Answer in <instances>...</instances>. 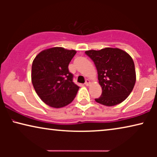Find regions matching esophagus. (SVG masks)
<instances>
[{
	"label": "esophagus",
	"mask_w": 157,
	"mask_h": 157,
	"mask_svg": "<svg viewBox=\"0 0 157 157\" xmlns=\"http://www.w3.org/2000/svg\"><path fill=\"white\" fill-rule=\"evenodd\" d=\"M90 84H91V81H90V80H89V79H86V82H85V85L86 86H89Z\"/></svg>",
	"instance_id": "1"
}]
</instances>
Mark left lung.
I'll list each match as a JSON object with an SVG mask.
<instances>
[{
	"label": "left lung",
	"mask_w": 157,
	"mask_h": 157,
	"mask_svg": "<svg viewBox=\"0 0 157 157\" xmlns=\"http://www.w3.org/2000/svg\"><path fill=\"white\" fill-rule=\"evenodd\" d=\"M95 63L101 96L98 104L113 106L121 104L129 96L136 83V71L132 58L117 48H105L85 52Z\"/></svg>",
	"instance_id": "1"
}]
</instances>
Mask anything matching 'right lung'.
Wrapping results in <instances>:
<instances>
[{"label":"right lung","mask_w":157,"mask_h":157,"mask_svg":"<svg viewBox=\"0 0 157 157\" xmlns=\"http://www.w3.org/2000/svg\"><path fill=\"white\" fill-rule=\"evenodd\" d=\"M75 50L53 47L40 51L34 59L31 81L36 94L45 104L53 108L67 106L76 97L79 86L73 82L68 64Z\"/></svg>","instance_id":"1"}]
</instances>
